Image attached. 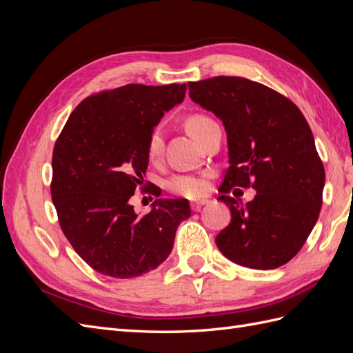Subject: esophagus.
I'll list each match as a JSON object with an SVG mask.
<instances>
[{
  "mask_svg": "<svg viewBox=\"0 0 353 353\" xmlns=\"http://www.w3.org/2000/svg\"><path fill=\"white\" fill-rule=\"evenodd\" d=\"M208 203V200H199V201H191V209L194 212H199L203 206H205Z\"/></svg>",
  "mask_w": 353,
  "mask_h": 353,
  "instance_id": "esophagus-1",
  "label": "esophagus"
}]
</instances>
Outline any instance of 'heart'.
<instances>
[{
	"label": "heart",
	"instance_id": "1",
	"mask_svg": "<svg viewBox=\"0 0 353 353\" xmlns=\"http://www.w3.org/2000/svg\"><path fill=\"white\" fill-rule=\"evenodd\" d=\"M212 123H215V122H213L209 116L200 114V113L190 114L185 121V126H187L188 132L193 135L197 141L201 138L203 132H205ZM163 147H165L163 131H162V128L156 126L147 138L145 153H147L148 160H150V162H157V160L162 157ZM168 188L175 194L185 196L190 199H196V197L203 196L208 191V181H206L205 175L183 174V175H176L170 179L168 184Z\"/></svg>",
	"mask_w": 353,
	"mask_h": 353
}]
</instances>
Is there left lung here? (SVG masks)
Wrapping results in <instances>:
<instances>
[{
    "mask_svg": "<svg viewBox=\"0 0 353 353\" xmlns=\"http://www.w3.org/2000/svg\"><path fill=\"white\" fill-rule=\"evenodd\" d=\"M190 99L222 121L228 163L218 200L231 212L216 236L221 253L252 270H275L293 259L318 221L325 183L311 128L297 105L259 82L216 77L188 82ZM252 185L243 207L228 196Z\"/></svg>",
    "mask_w": 353,
    "mask_h": 353,
    "instance_id": "1",
    "label": "left lung"
}]
</instances>
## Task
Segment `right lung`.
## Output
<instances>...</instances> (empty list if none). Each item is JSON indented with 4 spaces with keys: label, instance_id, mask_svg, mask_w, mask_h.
<instances>
[{
    "label": "right lung",
    "instance_id": "1",
    "mask_svg": "<svg viewBox=\"0 0 353 353\" xmlns=\"http://www.w3.org/2000/svg\"><path fill=\"white\" fill-rule=\"evenodd\" d=\"M185 91V83H130L91 95L57 138L51 197L60 227L74 252L103 275L134 279L156 270L191 215L184 199H157L144 216L130 203L144 183L147 138Z\"/></svg>",
    "mask_w": 353,
    "mask_h": 353
}]
</instances>
